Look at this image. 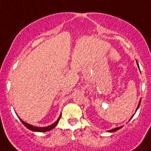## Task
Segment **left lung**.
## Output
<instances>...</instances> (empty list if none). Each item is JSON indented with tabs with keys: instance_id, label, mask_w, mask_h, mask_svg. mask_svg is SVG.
Instances as JSON below:
<instances>
[{
	"instance_id": "left-lung-1",
	"label": "left lung",
	"mask_w": 151,
	"mask_h": 151,
	"mask_svg": "<svg viewBox=\"0 0 151 151\" xmlns=\"http://www.w3.org/2000/svg\"><path fill=\"white\" fill-rule=\"evenodd\" d=\"M137 64H138V62H137ZM138 68H139V66H138ZM141 100H142V99H140V101H139V103H138V107H137V108H136V111H137V110L138 109V108H139V106H140V104H141ZM134 116V114L132 115V117H131V119L132 118V116ZM131 119H129V120H131ZM122 127H123V126H119V127H116V128H114V129H111V130H109V132H116V131H117V130H119V129H121Z\"/></svg>"
}]
</instances>
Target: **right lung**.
Here are the masks:
<instances>
[{
  "mask_svg": "<svg viewBox=\"0 0 151 151\" xmlns=\"http://www.w3.org/2000/svg\"><path fill=\"white\" fill-rule=\"evenodd\" d=\"M61 116H62V114H60L59 117L58 118V119H57L55 123H52V124L50 125V126H46V127H37V126H32V125L29 124V123H25V121H23L22 119H20V118H19V119H20V121L22 123V124L24 125V126H25L26 128H28V129L32 130V131H33V132H43L50 131V130H51V129H52L53 128H55V126H56V125L58 124V123H59V119H60V118H61Z\"/></svg>",
  "mask_w": 151,
  "mask_h": 151,
  "instance_id": "right-lung-1",
  "label": "right lung"
}]
</instances>
